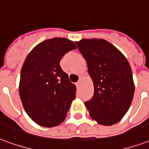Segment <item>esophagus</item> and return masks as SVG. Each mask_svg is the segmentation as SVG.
Instances as JSON below:
<instances>
[{
	"instance_id": "34e87169",
	"label": "esophagus",
	"mask_w": 149,
	"mask_h": 149,
	"mask_svg": "<svg viewBox=\"0 0 149 149\" xmlns=\"http://www.w3.org/2000/svg\"><path fill=\"white\" fill-rule=\"evenodd\" d=\"M80 84H81V82H80V81H78V82L76 84V86H77V88H78V87H79V86H80Z\"/></svg>"
}]
</instances>
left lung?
I'll return each mask as SVG.
<instances>
[{"instance_id":"8db88e82","label":"left lung","mask_w":149,"mask_h":149,"mask_svg":"<svg viewBox=\"0 0 149 149\" xmlns=\"http://www.w3.org/2000/svg\"><path fill=\"white\" fill-rule=\"evenodd\" d=\"M76 44L87 62L94 84L93 97L84 102L91 117L103 126L120 122L127 112L134 94L127 59L104 39H82Z\"/></svg>"}]
</instances>
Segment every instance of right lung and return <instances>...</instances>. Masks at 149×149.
I'll return each instance as SVG.
<instances>
[{"label":"right lung","mask_w":149,"mask_h":149,"mask_svg":"<svg viewBox=\"0 0 149 149\" xmlns=\"http://www.w3.org/2000/svg\"><path fill=\"white\" fill-rule=\"evenodd\" d=\"M77 48L72 40L54 37L40 42L22 65L19 91L25 111L37 124L53 127L67 116L77 88L60 66L62 58Z\"/></svg>","instance_id":"right-lung-1"}]
</instances>
